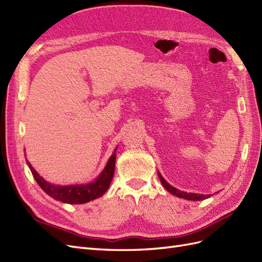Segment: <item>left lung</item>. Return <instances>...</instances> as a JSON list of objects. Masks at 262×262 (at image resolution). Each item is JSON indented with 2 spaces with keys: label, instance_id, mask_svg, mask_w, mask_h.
Wrapping results in <instances>:
<instances>
[{
  "label": "left lung",
  "instance_id": "obj_1",
  "mask_svg": "<svg viewBox=\"0 0 262 262\" xmlns=\"http://www.w3.org/2000/svg\"><path fill=\"white\" fill-rule=\"evenodd\" d=\"M158 177L161 179V182L163 184V186L166 188L168 192H170L173 195H177L179 198H182V199H186V200H192V201H200V200H204V199H208L211 195L210 194H199V193H188L185 191H181V190L176 189L175 187L170 186L169 184L166 182V180L162 177L161 173H158Z\"/></svg>",
  "mask_w": 262,
  "mask_h": 262
}]
</instances>
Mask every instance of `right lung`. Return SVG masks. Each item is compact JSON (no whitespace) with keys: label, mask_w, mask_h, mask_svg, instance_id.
<instances>
[{"label":"right lung","mask_w":262,"mask_h":262,"mask_svg":"<svg viewBox=\"0 0 262 262\" xmlns=\"http://www.w3.org/2000/svg\"><path fill=\"white\" fill-rule=\"evenodd\" d=\"M115 163L116 153H114L112 157L109 158L107 166L104 171L100 173V176L94 182H91V184L75 186H57L50 184V182H47L42 177L39 176L38 172L27 161L31 173H33L37 184L40 186L43 191L55 200L71 204H82L90 202L104 194L108 190L110 182L113 180L115 172Z\"/></svg>","instance_id":"add662e5"}]
</instances>
